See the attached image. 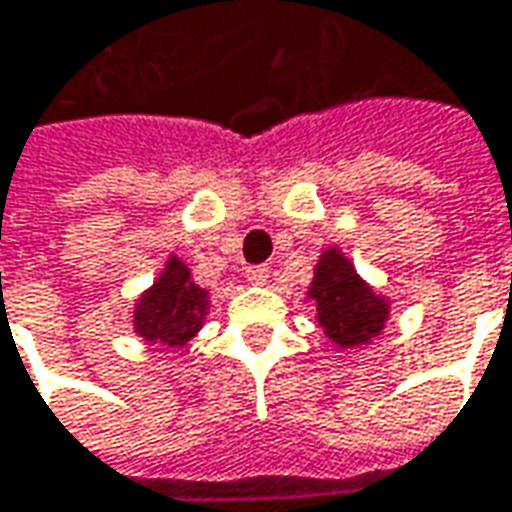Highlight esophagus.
Listing matches in <instances>:
<instances>
[{"mask_svg":"<svg viewBox=\"0 0 512 512\" xmlns=\"http://www.w3.org/2000/svg\"><path fill=\"white\" fill-rule=\"evenodd\" d=\"M269 266H252V269H246V280L252 283V286H266L269 283Z\"/></svg>","mask_w":512,"mask_h":512,"instance_id":"1","label":"esophagus"}]
</instances>
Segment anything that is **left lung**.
<instances>
[{
	"label": "left lung",
	"instance_id": "8db88e82",
	"mask_svg": "<svg viewBox=\"0 0 512 512\" xmlns=\"http://www.w3.org/2000/svg\"><path fill=\"white\" fill-rule=\"evenodd\" d=\"M306 294L317 306V323L326 337L343 351L371 345L391 317V300L368 286L337 246L320 255Z\"/></svg>",
	"mask_w": 512,
	"mask_h": 512
}]
</instances>
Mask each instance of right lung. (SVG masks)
<instances>
[{
    "mask_svg": "<svg viewBox=\"0 0 512 512\" xmlns=\"http://www.w3.org/2000/svg\"><path fill=\"white\" fill-rule=\"evenodd\" d=\"M209 303V291L192 280L189 266L178 255H169L164 272L135 300V334L147 343L181 348L203 328Z\"/></svg>",
    "mask_w": 512,
    "mask_h": 512,
    "instance_id": "right-lung-1",
    "label": "right lung"
}]
</instances>
